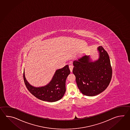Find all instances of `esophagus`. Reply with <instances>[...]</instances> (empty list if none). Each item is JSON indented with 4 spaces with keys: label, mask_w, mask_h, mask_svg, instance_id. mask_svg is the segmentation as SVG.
Listing matches in <instances>:
<instances>
[{
    "label": "esophagus",
    "mask_w": 130,
    "mask_h": 130,
    "mask_svg": "<svg viewBox=\"0 0 130 130\" xmlns=\"http://www.w3.org/2000/svg\"><path fill=\"white\" fill-rule=\"evenodd\" d=\"M69 69L70 70L71 72H72V70H73V66L72 64H70V65H69Z\"/></svg>",
    "instance_id": "1"
}]
</instances>
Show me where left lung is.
<instances>
[{
  "instance_id": "8db88e82",
  "label": "left lung",
  "mask_w": 130,
  "mask_h": 130,
  "mask_svg": "<svg viewBox=\"0 0 130 130\" xmlns=\"http://www.w3.org/2000/svg\"><path fill=\"white\" fill-rule=\"evenodd\" d=\"M100 58L91 62L85 56L73 62V73L77 87L84 95L94 96L105 91L110 83L112 68L108 53L104 48H98Z\"/></svg>"
}]
</instances>
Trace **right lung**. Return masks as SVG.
Segmentation results:
<instances>
[{
	"instance_id": "add662e5",
	"label": "right lung",
	"mask_w": 130,
	"mask_h": 130,
	"mask_svg": "<svg viewBox=\"0 0 130 130\" xmlns=\"http://www.w3.org/2000/svg\"><path fill=\"white\" fill-rule=\"evenodd\" d=\"M70 73L69 66L66 65L62 69L57 70L52 80L48 85L40 87H34L26 80L25 72L23 77L28 90L39 100L53 102L57 101L63 97L66 91V81Z\"/></svg>"
}]
</instances>
